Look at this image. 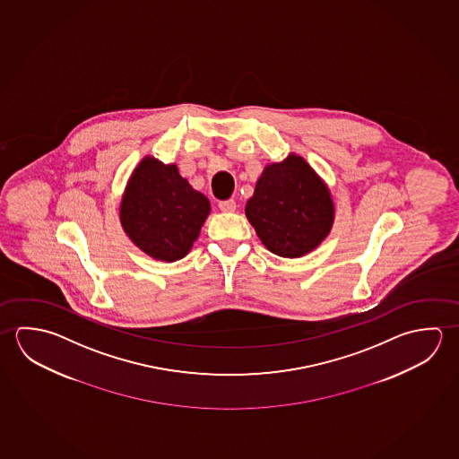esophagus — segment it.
Instances as JSON below:
<instances>
[{"label": "esophagus", "instance_id": "obj_1", "mask_svg": "<svg viewBox=\"0 0 459 459\" xmlns=\"http://www.w3.org/2000/svg\"><path fill=\"white\" fill-rule=\"evenodd\" d=\"M218 207L223 212H234L236 210V201L234 199H226V201H220Z\"/></svg>", "mask_w": 459, "mask_h": 459}]
</instances>
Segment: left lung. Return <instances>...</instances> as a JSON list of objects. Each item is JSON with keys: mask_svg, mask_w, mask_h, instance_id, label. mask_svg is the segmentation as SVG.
Returning <instances> with one entry per match:
<instances>
[{"mask_svg": "<svg viewBox=\"0 0 459 459\" xmlns=\"http://www.w3.org/2000/svg\"><path fill=\"white\" fill-rule=\"evenodd\" d=\"M334 203L326 183L297 154L264 167L246 217L264 247L286 258L316 249L334 223Z\"/></svg>", "mask_w": 459, "mask_h": 459, "instance_id": "8db88e82", "label": "left lung"}]
</instances>
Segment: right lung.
I'll return each mask as SVG.
<instances>
[{
    "label": "right lung",
    "instance_id": "right-lung-1",
    "mask_svg": "<svg viewBox=\"0 0 459 459\" xmlns=\"http://www.w3.org/2000/svg\"><path fill=\"white\" fill-rule=\"evenodd\" d=\"M209 199L193 189L175 163L144 157L133 170L120 203V223L144 254L177 262L199 238Z\"/></svg>",
    "mask_w": 459,
    "mask_h": 459
}]
</instances>
